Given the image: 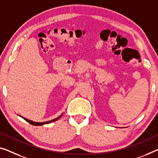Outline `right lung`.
Listing matches in <instances>:
<instances>
[{
    "label": "right lung",
    "mask_w": 158,
    "mask_h": 158,
    "mask_svg": "<svg viewBox=\"0 0 158 158\" xmlns=\"http://www.w3.org/2000/svg\"><path fill=\"white\" fill-rule=\"evenodd\" d=\"M61 116H62V115H60V116H59V117H58V118H54V119H53V120H51V121H47V122H43V123L35 122V121H31V120H29V119H27V118H24V119H25V121H27L28 123H30V124H31V125H34V126H41V125L47 124V123H52V122H53V121H56L57 119H59V118H60V117H61Z\"/></svg>",
    "instance_id": "right-lung-1"
}]
</instances>
